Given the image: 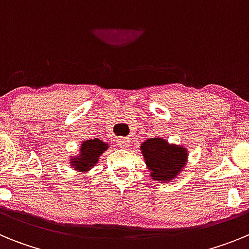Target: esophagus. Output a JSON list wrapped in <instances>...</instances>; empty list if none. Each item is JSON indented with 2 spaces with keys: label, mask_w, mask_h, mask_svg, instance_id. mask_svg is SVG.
I'll return each mask as SVG.
<instances>
[{
  "label": "esophagus",
  "mask_w": 249,
  "mask_h": 249,
  "mask_svg": "<svg viewBox=\"0 0 249 249\" xmlns=\"http://www.w3.org/2000/svg\"><path fill=\"white\" fill-rule=\"evenodd\" d=\"M116 142H117L118 146L123 147V148H124V147H128L129 146V140H128V138H126V137H118V138H116Z\"/></svg>",
  "instance_id": "esophagus-1"
}]
</instances>
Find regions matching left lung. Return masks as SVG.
<instances>
[{
	"label": "left lung",
	"mask_w": 249,
	"mask_h": 249,
	"mask_svg": "<svg viewBox=\"0 0 249 249\" xmlns=\"http://www.w3.org/2000/svg\"><path fill=\"white\" fill-rule=\"evenodd\" d=\"M141 153L149 171V177L160 183L172 182L188 162L186 147L169 143L162 137L148 138L142 142Z\"/></svg>",
	"instance_id": "1"
}]
</instances>
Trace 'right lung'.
<instances>
[{
	"mask_svg": "<svg viewBox=\"0 0 249 249\" xmlns=\"http://www.w3.org/2000/svg\"><path fill=\"white\" fill-rule=\"evenodd\" d=\"M108 143L103 142L102 140L83 141L80 144V152L77 156H70V164L76 172H81L86 175L89 169L93 168L98 163V160L105 151L108 149Z\"/></svg>",
	"mask_w": 249,
	"mask_h": 249,
	"instance_id": "right-lung-1",
	"label": "right lung"
}]
</instances>
